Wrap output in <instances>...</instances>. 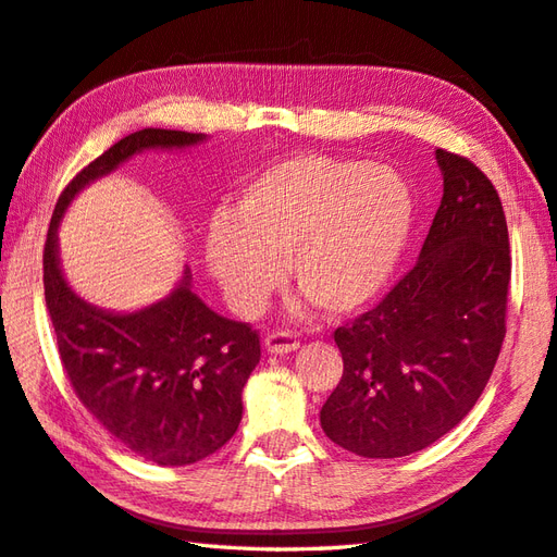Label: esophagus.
<instances>
[{"instance_id": "34e87169", "label": "esophagus", "mask_w": 557, "mask_h": 557, "mask_svg": "<svg viewBox=\"0 0 557 557\" xmlns=\"http://www.w3.org/2000/svg\"><path fill=\"white\" fill-rule=\"evenodd\" d=\"M265 347H268V352H272V355H287V352L297 350L299 337H297V333H292V331H272L265 337Z\"/></svg>"}]
</instances>
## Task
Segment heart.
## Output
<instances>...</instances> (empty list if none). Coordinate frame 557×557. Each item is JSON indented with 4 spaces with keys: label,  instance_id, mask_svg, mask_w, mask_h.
<instances>
[{
    "label": "heart",
    "instance_id": "b5f03b06",
    "mask_svg": "<svg viewBox=\"0 0 557 557\" xmlns=\"http://www.w3.org/2000/svg\"><path fill=\"white\" fill-rule=\"evenodd\" d=\"M412 228L408 183L386 166L301 154L250 178L207 234V260L238 313H256L287 272L325 313L374 301Z\"/></svg>",
    "mask_w": 557,
    "mask_h": 557
}]
</instances>
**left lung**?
<instances>
[{"mask_svg":"<svg viewBox=\"0 0 557 557\" xmlns=\"http://www.w3.org/2000/svg\"><path fill=\"white\" fill-rule=\"evenodd\" d=\"M444 195L418 263L374 309L335 329L343 379L321 428L364 459L444 437L481 398L507 333L509 234L493 181L437 149Z\"/></svg>","mask_w":557,"mask_h":557,"instance_id":"8db88e82","label":"left lung"}]
</instances>
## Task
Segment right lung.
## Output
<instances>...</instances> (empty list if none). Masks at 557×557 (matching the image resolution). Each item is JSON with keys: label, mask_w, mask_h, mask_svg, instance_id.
Segmentation results:
<instances>
[{"label": "right lung", "mask_w": 557, "mask_h": 557, "mask_svg": "<svg viewBox=\"0 0 557 557\" xmlns=\"http://www.w3.org/2000/svg\"><path fill=\"white\" fill-rule=\"evenodd\" d=\"M202 135L139 129L123 137L64 185L54 205L42 285L60 362L76 398L108 434L145 461L188 466L234 437L242 391L260 362V335L250 323L224 319L181 287L137 313H108L67 287L58 263V224L86 183L111 173L141 149L188 147Z\"/></svg>", "instance_id": "1"}]
</instances>
